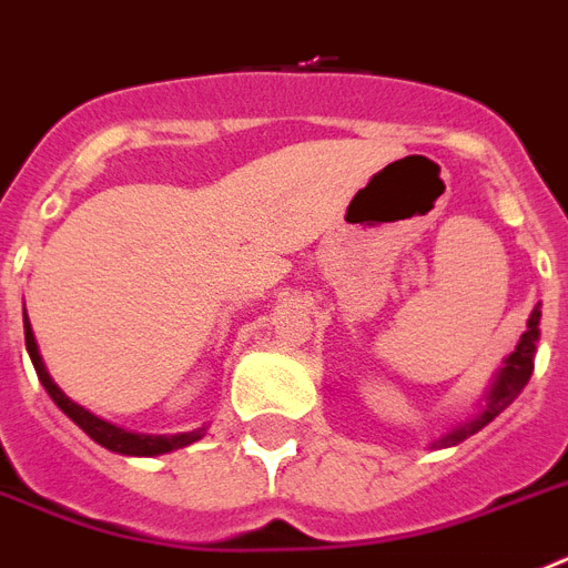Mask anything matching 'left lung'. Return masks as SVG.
<instances>
[{"label": "left lung", "mask_w": 568, "mask_h": 568, "mask_svg": "<svg viewBox=\"0 0 568 568\" xmlns=\"http://www.w3.org/2000/svg\"><path fill=\"white\" fill-rule=\"evenodd\" d=\"M540 308L535 305V312H531L529 317V328L523 332L520 343H517L515 352L509 354V359H506V366H503V372L497 374L495 379V388L489 392V403H486V408H483L480 414H477L475 420L466 423V426L455 428L452 434H446L443 440H437L434 446H457V443H463L468 437V434L480 432L483 426H489L491 420H495L497 414L503 412L506 406H511V400H515L517 394L526 388V383H529L531 372H535V354H537V337H540Z\"/></svg>", "instance_id": "obj_1"}]
</instances>
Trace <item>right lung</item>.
<instances>
[{"label":"right lung","mask_w":568,"mask_h":568,"mask_svg":"<svg viewBox=\"0 0 568 568\" xmlns=\"http://www.w3.org/2000/svg\"><path fill=\"white\" fill-rule=\"evenodd\" d=\"M24 345H28V354H31V363H33V368H37L39 383H42V386H45V392L51 394V400L57 403V406L62 408V412H65L68 417H71V420L88 434V437H91V440L100 443V446L111 448V452H120V455L151 457V455H165V452H171V448L189 446V443L200 440L202 437V428H196V432H189V434H174V437H148V434H131V432H125V428H116V426H111V423L100 420V417H93L91 412H85L82 406H77L73 400H68L65 394L57 388V383H53L51 374H48L45 363H42V357H39L37 339H33L28 314H24Z\"/></svg>","instance_id":"add662e5"}]
</instances>
